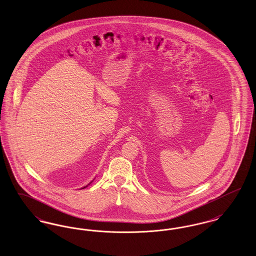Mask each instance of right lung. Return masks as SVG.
<instances>
[{"label":"right lung","mask_w":256,"mask_h":256,"mask_svg":"<svg viewBox=\"0 0 256 256\" xmlns=\"http://www.w3.org/2000/svg\"><path fill=\"white\" fill-rule=\"evenodd\" d=\"M84 188H86V187H84Z\"/></svg>","instance_id":"right-lung-1"}]
</instances>
